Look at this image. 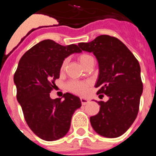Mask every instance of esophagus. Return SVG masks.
Returning <instances> with one entry per match:
<instances>
[{
  "mask_svg": "<svg viewBox=\"0 0 156 156\" xmlns=\"http://www.w3.org/2000/svg\"><path fill=\"white\" fill-rule=\"evenodd\" d=\"M80 101H81V103H82L83 105H85L87 104L90 101L88 100V99L84 98H80Z\"/></svg>",
  "mask_w": 156,
  "mask_h": 156,
  "instance_id": "obj_1",
  "label": "esophagus"
}]
</instances>
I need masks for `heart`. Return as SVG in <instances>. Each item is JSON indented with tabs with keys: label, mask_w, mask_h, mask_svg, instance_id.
Listing matches in <instances>:
<instances>
[{
	"label": "heart",
	"mask_w": 156,
	"mask_h": 156,
	"mask_svg": "<svg viewBox=\"0 0 156 156\" xmlns=\"http://www.w3.org/2000/svg\"><path fill=\"white\" fill-rule=\"evenodd\" d=\"M78 60L80 62L83 67L87 64L88 62L91 60H94L93 57L88 54H81L78 56ZM67 65V60H64L63 62L62 63L61 66V72H63L65 70ZM90 86V81H79V80H72L68 83L67 84V88L69 90L74 94L79 95H84L86 94L88 90V88Z\"/></svg>",
	"instance_id": "b5f03b06"
}]
</instances>
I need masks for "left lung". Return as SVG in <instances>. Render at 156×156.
Returning <instances> with one entry per match:
<instances>
[{
    "mask_svg": "<svg viewBox=\"0 0 156 156\" xmlns=\"http://www.w3.org/2000/svg\"><path fill=\"white\" fill-rule=\"evenodd\" d=\"M78 46L81 50L93 52L97 58V94L109 98L106 102H98L100 110L90 118V124L103 137H119L134 122L139 111L143 83L138 61L122 41L108 35L98 36L89 43H79Z\"/></svg>",
    "mask_w": 156,
    "mask_h": 156,
    "instance_id": "8db88e82",
    "label": "left lung"
}]
</instances>
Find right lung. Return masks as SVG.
Returning a JSON list of instances; mask_svg holds the SVG:
<instances>
[{
	"mask_svg": "<svg viewBox=\"0 0 156 156\" xmlns=\"http://www.w3.org/2000/svg\"><path fill=\"white\" fill-rule=\"evenodd\" d=\"M78 52L81 50L76 44L62 46L44 40L27 51L18 65L14 75L17 100L29 127L43 140L64 137L74 112L80 108V99L72 94H64L63 100L50 98L64 59Z\"/></svg>",
	"mask_w": 156,
	"mask_h": 156,
	"instance_id": "right-lung-1",
	"label": "right lung"
}]
</instances>
